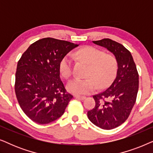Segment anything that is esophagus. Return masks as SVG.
Returning <instances> with one entry per match:
<instances>
[{"instance_id":"34e87169","label":"esophagus","mask_w":153,"mask_h":153,"mask_svg":"<svg viewBox=\"0 0 153 153\" xmlns=\"http://www.w3.org/2000/svg\"><path fill=\"white\" fill-rule=\"evenodd\" d=\"M74 97L76 98V99H78V100H84L85 99V96H80V95H74Z\"/></svg>"}]
</instances>
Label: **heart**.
<instances>
[{
	"instance_id": "1",
	"label": "heart",
	"mask_w": 153,
	"mask_h": 153,
	"mask_svg": "<svg viewBox=\"0 0 153 153\" xmlns=\"http://www.w3.org/2000/svg\"><path fill=\"white\" fill-rule=\"evenodd\" d=\"M75 57L88 64L85 76L86 79L75 78L67 85V88L74 95H87L98 88L107 87L116 78L118 62L112 53H105L99 48L86 46L75 52ZM59 71L64 78L69 79L73 74V60L68 53L60 60Z\"/></svg>"
}]
</instances>
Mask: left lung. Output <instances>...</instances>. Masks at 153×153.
<instances>
[{
    "instance_id": "8db88e82",
    "label": "left lung",
    "mask_w": 153,
    "mask_h": 153,
    "mask_svg": "<svg viewBox=\"0 0 153 153\" xmlns=\"http://www.w3.org/2000/svg\"><path fill=\"white\" fill-rule=\"evenodd\" d=\"M109 50L118 62L116 78L107 88L93 95L95 106L88 111V118L96 126L111 129L128 118L139 90V73L130 51L108 38L93 41Z\"/></svg>"
}]
</instances>
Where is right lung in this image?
<instances>
[{"label": "right lung", "mask_w": 153, "mask_h": 153, "mask_svg": "<svg viewBox=\"0 0 153 153\" xmlns=\"http://www.w3.org/2000/svg\"><path fill=\"white\" fill-rule=\"evenodd\" d=\"M79 45L46 37L33 43L18 61L14 91L24 114L44 125L64 114L73 96L60 78V60Z\"/></svg>", "instance_id": "add662e5"}]
</instances>
